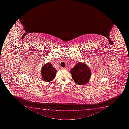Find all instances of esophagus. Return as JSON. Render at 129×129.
Segmentation results:
<instances>
[{"instance_id":"obj_1","label":"esophagus","mask_w":129,"mask_h":129,"mask_svg":"<svg viewBox=\"0 0 129 129\" xmlns=\"http://www.w3.org/2000/svg\"><path fill=\"white\" fill-rule=\"evenodd\" d=\"M61 69H62V70H66V69H67V68H63V67H62Z\"/></svg>"}]
</instances>
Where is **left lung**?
Wrapping results in <instances>:
<instances>
[{
	"mask_svg": "<svg viewBox=\"0 0 129 129\" xmlns=\"http://www.w3.org/2000/svg\"><path fill=\"white\" fill-rule=\"evenodd\" d=\"M70 72L73 80L80 85L88 83L91 78V70L86 64L83 62H78Z\"/></svg>",
	"mask_w": 129,
	"mask_h": 129,
	"instance_id": "left-lung-1",
	"label": "left lung"
}]
</instances>
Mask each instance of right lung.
Returning a JSON list of instances; mask_svg holds the SVG:
<instances>
[{
    "label": "right lung",
    "mask_w": 129,
    "mask_h": 129,
    "mask_svg": "<svg viewBox=\"0 0 129 129\" xmlns=\"http://www.w3.org/2000/svg\"><path fill=\"white\" fill-rule=\"evenodd\" d=\"M56 70L50 62H47L42 67L41 75L42 79L44 82H50L54 79Z\"/></svg>",
    "instance_id": "right-lung-1"
}]
</instances>
